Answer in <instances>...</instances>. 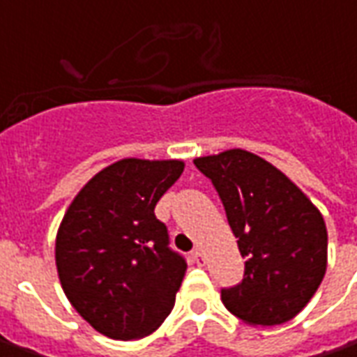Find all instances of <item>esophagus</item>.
I'll use <instances>...</instances> for the list:
<instances>
[{
  "label": "esophagus",
  "instance_id": "obj_1",
  "mask_svg": "<svg viewBox=\"0 0 357 357\" xmlns=\"http://www.w3.org/2000/svg\"><path fill=\"white\" fill-rule=\"evenodd\" d=\"M191 258H193L195 264H199V266H204V262H206V258H204V252H202L199 247L193 248V252H191Z\"/></svg>",
  "mask_w": 357,
  "mask_h": 357
}]
</instances>
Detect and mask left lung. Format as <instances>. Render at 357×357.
<instances>
[{"mask_svg": "<svg viewBox=\"0 0 357 357\" xmlns=\"http://www.w3.org/2000/svg\"><path fill=\"white\" fill-rule=\"evenodd\" d=\"M195 166L212 181L237 237L243 281L224 306L250 325H281L314 296L327 269V227L306 195L260 156L231 149Z\"/></svg>", "mask_w": 357, "mask_h": 357, "instance_id": "1", "label": "left lung"}]
</instances>
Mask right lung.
<instances>
[{"mask_svg": "<svg viewBox=\"0 0 357 357\" xmlns=\"http://www.w3.org/2000/svg\"><path fill=\"white\" fill-rule=\"evenodd\" d=\"M181 160L124 158L89 179L59 227L55 260L74 310L101 335H151L176 302L187 262L155 216Z\"/></svg>", "mask_w": 357, "mask_h": 357, "instance_id": "right-lung-1", "label": "right lung"}]
</instances>
